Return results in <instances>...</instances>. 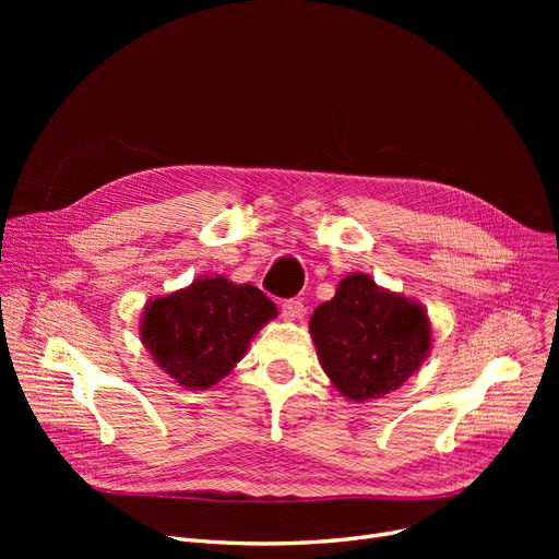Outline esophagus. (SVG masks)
<instances>
[{
    "label": "esophagus",
    "mask_w": 559,
    "mask_h": 559,
    "mask_svg": "<svg viewBox=\"0 0 559 559\" xmlns=\"http://www.w3.org/2000/svg\"><path fill=\"white\" fill-rule=\"evenodd\" d=\"M281 312L285 319H299L304 314V304L299 299H285L281 304Z\"/></svg>",
    "instance_id": "34e87169"
}]
</instances>
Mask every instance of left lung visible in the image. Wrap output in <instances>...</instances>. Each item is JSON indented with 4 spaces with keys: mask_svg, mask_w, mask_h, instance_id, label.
I'll use <instances>...</instances> for the list:
<instances>
[{
    "mask_svg": "<svg viewBox=\"0 0 559 559\" xmlns=\"http://www.w3.org/2000/svg\"><path fill=\"white\" fill-rule=\"evenodd\" d=\"M310 333L321 367L354 401L394 392L417 371L430 348L424 308L376 287L365 274L346 276L335 297L321 304Z\"/></svg>",
    "mask_w": 559,
    "mask_h": 559,
    "instance_id": "1",
    "label": "left lung"
}]
</instances>
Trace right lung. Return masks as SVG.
Listing matches in <instances>:
<instances>
[{
	"label": "right lung",
	"mask_w": 559,
	"mask_h": 559,
	"mask_svg": "<svg viewBox=\"0 0 559 559\" xmlns=\"http://www.w3.org/2000/svg\"><path fill=\"white\" fill-rule=\"evenodd\" d=\"M276 314V306L253 285L199 278L171 297L144 308V346L176 383L205 390L238 362L253 333Z\"/></svg>",
	"instance_id": "1"
}]
</instances>
